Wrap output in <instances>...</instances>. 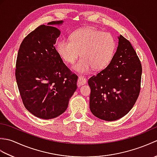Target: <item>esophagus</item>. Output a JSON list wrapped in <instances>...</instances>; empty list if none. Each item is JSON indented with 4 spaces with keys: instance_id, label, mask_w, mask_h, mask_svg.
I'll use <instances>...</instances> for the list:
<instances>
[{
    "instance_id": "34e87169",
    "label": "esophagus",
    "mask_w": 157,
    "mask_h": 157,
    "mask_svg": "<svg viewBox=\"0 0 157 157\" xmlns=\"http://www.w3.org/2000/svg\"><path fill=\"white\" fill-rule=\"evenodd\" d=\"M86 84V79L85 76L79 75L78 76V85L79 86L81 85H84Z\"/></svg>"
}]
</instances>
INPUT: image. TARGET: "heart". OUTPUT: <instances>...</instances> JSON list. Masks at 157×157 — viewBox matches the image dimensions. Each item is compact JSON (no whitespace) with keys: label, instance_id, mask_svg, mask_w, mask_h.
I'll use <instances>...</instances> for the list:
<instances>
[{"label":"heart","instance_id":"1","mask_svg":"<svg viewBox=\"0 0 157 157\" xmlns=\"http://www.w3.org/2000/svg\"><path fill=\"white\" fill-rule=\"evenodd\" d=\"M116 42L113 36L92 28H82L73 32L70 40L63 38L56 43V50L64 61L74 63L75 70L86 73L92 67L100 70L107 66L114 55Z\"/></svg>","mask_w":157,"mask_h":157}]
</instances>
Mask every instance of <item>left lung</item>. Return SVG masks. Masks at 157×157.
Segmentation results:
<instances>
[{"instance_id": "1", "label": "left lung", "mask_w": 157, "mask_h": 157, "mask_svg": "<svg viewBox=\"0 0 157 157\" xmlns=\"http://www.w3.org/2000/svg\"><path fill=\"white\" fill-rule=\"evenodd\" d=\"M142 65L129 40L120 35L119 45L106 67L88 79L90 109L105 121H115L132 109L140 92Z\"/></svg>"}]
</instances>
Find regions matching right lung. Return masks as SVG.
Instances as JSON below:
<instances>
[{
    "mask_svg": "<svg viewBox=\"0 0 157 157\" xmlns=\"http://www.w3.org/2000/svg\"><path fill=\"white\" fill-rule=\"evenodd\" d=\"M63 21L40 25L23 39L16 61L15 78L25 109L43 119L55 118L67 109L77 89L78 75L56 51Z\"/></svg>",
    "mask_w": 157,
    "mask_h": 157,
    "instance_id": "1",
    "label": "right lung"
}]
</instances>
